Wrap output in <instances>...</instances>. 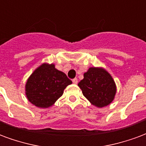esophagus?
<instances>
[{
	"label": "esophagus",
	"mask_w": 146,
	"mask_h": 146,
	"mask_svg": "<svg viewBox=\"0 0 146 146\" xmlns=\"http://www.w3.org/2000/svg\"><path fill=\"white\" fill-rule=\"evenodd\" d=\"M72 82H73V83H74V84H77V83H78V79L75 78H74V79H72Z\"/></svg>",
	"instance_id": "obj_1"
}]
</instances>
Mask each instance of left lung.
<instances>
[{
	"label": "left lung",
	"mask_w": 146,
	"mask_h": 146,
	"mask_svg": "<svg viewBox=\"0 0 146 146\" xmlns=\"http://www.w3.org/2000/svg\"><path fill=\"white\" fill-rule=\"evenodd\" d=\"M78 82L84 97L93 105L103 108L111 104L116 93V86L111 75L102 68H90Z\"/></svg>",
	"instance_id": "obj_1"
}]
</instances>
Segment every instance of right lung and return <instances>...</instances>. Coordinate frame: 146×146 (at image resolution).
Here are the masks:
<instances>
[{
    "label": "right lung",
    "mask_w": 146,
    "mask_h": 146,
    "mask_svg": "<svg viewBox=\"0 0 146 146\" xmlns=\"http://www.w3.org/2000/svg\"><path fill=\"white\" fill-rule=\"evenodd\" d=\"M72 82L64 72L51 64H42L27 81L25 90L28 101L38 108L52 106L61 97L64 89Z\"/></svg>",
    "instance_id": "1"
}]
</instances>
